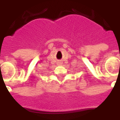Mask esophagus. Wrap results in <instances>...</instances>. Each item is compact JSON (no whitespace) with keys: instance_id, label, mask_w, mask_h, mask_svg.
I'll use <instances>...</instances> for the list:
<instances>
[{"instance_id":"1","label":"esophagus","mask_w":120,"mask_h":120,"mask_svg":"<svg viewBox=\"0 0 120 120\" xmlns=\"http://www.w3.org/2000/svg\"><path fill=\"white\" fill-rule=\"evenodd\" d=\"M58 64H59V65H61L62 63H61V62H59V63H58Z\"/></svg>"}]
</instances>
